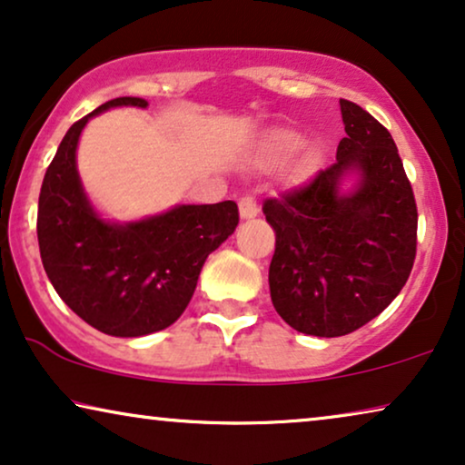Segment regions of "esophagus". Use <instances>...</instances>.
<instances>
[{
  "instance_id": "1",
  "label": "esophagus",
  "mask_w": 465,
  "mask_h": 465,
  "mask_svg": "<svg viewBox=\"0 0 465 465\" xmlns=\"http://www.w3.org/2000/svg\"><path fill=\"white\" fill-rule=\"evenodd\" d=\"M258 212H260V209H258L256 199H253V196H250V194L241 196V199H239V215H241V220L256 218Z\"/></svg>"
}]
</instances>
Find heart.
Returning <instances> with one entry per match:
<instances>
[{"instance_id": "1", "label": "heart", "mask_w": 465, "mask_h": 465, "mask_svg": "<svg viewBox=\"0 0 465 465\" xmlns=\"http://www.w3.org/2000/svg\"><path fill=\"white\" fill-rule=\"evenodd\" d=\"M304 145V135L294 129H277L272 131L264 142L266 158L272 163H285L294 158ZM322 161V154L317 148H309L301 156V169L313 171Z\"/></svg>"}]
</instances>
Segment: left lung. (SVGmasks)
Returning a JSON list of instances; mask_svg holds the SVG:
<instances>
[{
    "mask_svg": "<svg viewBox=\"0 0 465 465\" xmlns=\"http://www.w3.org/2000/svg\"><path fill=\"white\" fill-rule=\"evenodd\" d=\"M347 135L336 163L307 186L264 203L275 231L272 307L302 334L342 336L404 288L417 252V205L390 131L341 99ZM349 176L354 186L342 191Z\"/></svg>",
    "mask_w": 465,
    "mask_h": 465,
    "instance_id": "1",
    "label": "left lung"
}]
</instances>
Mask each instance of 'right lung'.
I'll return each mask as SVG.
<instances>
[{"mask_svg": "<svg viewBox=\"0 0 465 465\" xmlns=\"http://www.w3.org/2000/svg\"><path fill=\"white\" fill-rule=\"evenodd\" d=\"M148 107L139 97L99 105L65 133L44 175L37 241L44 271L63 302L99 332L145 336L188 307L209 253L239 224L234 201L175 205L135 222L105 220L84 193L75 150L88 120L112 107Z\"/></svg>", "mask_w": 465, "mask_h": 465, "instance_id": "right-lung-1", "label": "right lung"}]
</instances>
